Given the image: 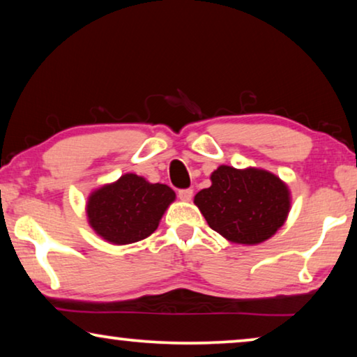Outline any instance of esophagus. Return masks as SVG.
I'll list each match as a JSON object with an SVG mask.
<instances>
[{"label": "esophagus", "instance_id": "obj_1", "mask_svg": "<svg viewBox=\"0 0 357 357\" xmlns=\"http://www.w3.org/2000/svg\"><path fill=\"white\" fill-rule=\"evenodd\" d=\"M192 195H194L192 189H179L178 190V197L184 202H189L190 199H192Z\"/></svg>", "mask_w": 357, "mask_h": 357}]
</instances>
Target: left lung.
Instances as JSON below:
<instances>
[{
    "label": "left lung",
    "mask_w": 357,
    "mask_h": 357,
    "mask_svg": "<svg viewBox=\"0 0 357 357\" xmlns=\"http://www.w3.org/2000/svg\"><path fill=\"white\" fill-rule=\"evenodd\" d=\"M194 204L213 231L227 241L255 245L274 236L290 210V194L275 174L258 168L236 169L221 165L211 185Z\"/></svg>",
    "instance_id": "left-lung-1"
}]
</instances>
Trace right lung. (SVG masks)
<instances>
[{
  "instance_id": "obj_1",
  "label": "right lung",
  "mask_w": 357,
  "mask_h": 357,
  "mask_svg": "<svg viewBox=\"0 0 357 357\" xmlns=\"http://www.w3.org/2000/svg\"><path fill=\"white\" fill-rule=\"evenodd\" d=\"M174 197L167 184H151L137 174L128 173L89 195V225L115 245L142 241L157 229Z\"/></svg>"
}]
</instances>
